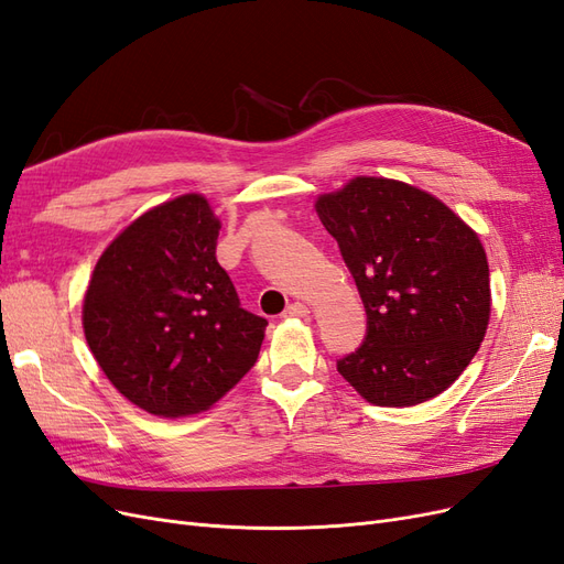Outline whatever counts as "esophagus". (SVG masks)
<instances>
[{
  "label": "esophagus",
  "instance_id": "obj_1",
  "mask_svg": "<svg viewBox=\"0 0 564 564\" xmlns=\"http://www.w3.org/2000/svg\"><path fill=\"white\" fill-rule=\"evenodd\" d=\"M308 313H311V311H308V305L296 301V303L289 305V308L284 311V315H282V317H305Z\"/></svg>",
  "mask_w": 564,
  "mask_h": 564
}]
</instances>
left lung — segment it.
<instances>
[{
	"instance_id": "1",
	"label": "left lung",
	"mask_w": 564,
	"mask_h": 564,
	"mask_svg": "<svg viewBox=\"0 0 564 564\" xmlns=\"http://www.w3.org/2000/svg\"><path fill=\"white\" fill-rule=\"evenodd\" d=\"M367 311V334L336 369L379 406L440 395L480 348L489 265L447 204L400 181L360 176L317 199Z\"/></svg>"
}]
</instances>
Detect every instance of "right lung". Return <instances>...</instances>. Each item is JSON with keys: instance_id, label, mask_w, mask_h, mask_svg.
Wrapping results in <instances>:
<instances>
[{"instance_id": "1", "label": "right lung", "mask_w": 564, "mask_h": 564, "mask_svg": "<svg viewBox=\"0 0 564 564\" xmlns=\"http://www.w3.org/2000/svg\"><path fill=\"white\" fill-rule=\"evenodd\" d=\"M218 230L202 195L164 202L104 251L84 296L96 362L155 416L202 412L259 360L268 322L242 308L218 265Z\"/></svg>"}]
</instances>
